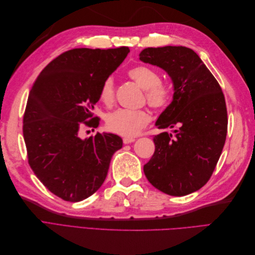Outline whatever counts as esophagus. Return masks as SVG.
Here are the masks:
<instances>
[{
    "label": "esophagus",
    "mask_w": 255,
    "mask_h": 255,
    "mask_svg": "<svg viewBox=\"0 0 255 255\" xmlns=\"http://www.w3.org/2000/svg\"><path fill=\"white\" fill-rule=\"evenodd\" d=\"M134 141H135V138H129V137H125V138H123V143H125V144L132 143Z\"/></svg>",
    "instance_id": "34e87169"
}]
</instances>
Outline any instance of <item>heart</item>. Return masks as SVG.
I'll list each match as a JSON object with an SVG mask.
<instances>
[{"mask_svg":"<svg viewBox=\"0 0 255 255\" xmlns=\"http://www.w3.org/2000/svg\"><path fill=\"white\" fill-rule=\"evenodd\" d=\"M128 76L144 89L148 103L154 109H165L171 101L172 90L166 84L160 83L159 74L145 66H137L128 71ZM99 99L110 106L115 100V83L107 78L99 91ZM151 120L150 114L144 110L119 109L106 115L105 125L111 132L125 137L136 136Z\"/></svg>","mask_w":255,"mask_h":255,"instance_id":"heart-1","label":"heart"}]
</instances>
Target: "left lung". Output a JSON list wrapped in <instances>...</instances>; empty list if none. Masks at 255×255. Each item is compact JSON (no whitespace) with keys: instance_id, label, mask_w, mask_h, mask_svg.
<instances>
[{"instance_id":"1","label":"left lung","mask_w":255,"mask_h":255,"mask_svg":"<svg viewBox=\"0 0 255 255\" xmlns=\"http://www.w3.org/2000/svg\"><path fill=\"white\" fill-rule=\"evenodd\" d=\"M139 59L170 76L172 101L155 126L176 128L173 134L154 136L155 151L143 166V172L154 187L167 195H189L210 180L225 145V96L217 80L191 49L172 45L146 48Z\"/></svg>"}]
</instances>
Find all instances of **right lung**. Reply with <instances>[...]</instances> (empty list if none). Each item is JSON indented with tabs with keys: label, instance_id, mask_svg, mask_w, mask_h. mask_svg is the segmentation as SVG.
I'll return each mask as SVG.
<instances>
[{
	"label": "right lung",
	"instance_id": "right-lung-1",
	"mask_svg": "<svg viewBox=\"0 0 255 255\" xmlns=\"http://www.w3.org/2000/svg\"><path fill=\"white\" fill-rule=\"evenodd\" d=\"M128 52L127 47L69 50L43 69L29 91L23 117L28 164L65 201L79 202L95 194L114 153L122 148L118 135L97 133L82 139L79 133L83 126L98 127L92 111L100 88Z\"/></svg>",
	"mask_w": 255,
	"mask_h": 255
}]
</instances>
